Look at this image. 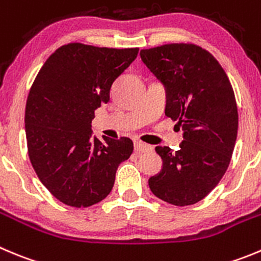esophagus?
<instances>
[{
	"mask_svg": "<svg viewBox=\"0 0 261 261\" xmlns=\"http://www.w3.org/2000/svg\"><path fill=\"white\" fill-rule=\"evenodd\" d=\"M153 150V147L149 144H145L143 142H135V152L142 154V153H149Z\"/></svg>",
	"mask_w": 261,
	"mask_h": 261,
	"instance_id": "34e87169",
	"label": "esophagus"
}]
</instances>
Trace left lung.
Segmentation results:
<instances>
[{
    "label": "left lung",
    "mask_w": 261,
    "mask_h": 261,
    "mask_svg": "<svg viewBox=\"0 0 261 261\" xmlns=\"http://www.w3.org/2000/svg\"><path fill=\"white\" fill-rule=\"evenodd\" d=\"M140 57L166 87L165 114L184 131L179 150L155 147L164 166L149 179V188L167 203L194 204L229 166L238 131L234 91L218 60L193 43L144 48Z\"/></svg>",
    "instance_id": "left-lung-1"
}]
</instances>
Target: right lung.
<instances>
[{"label":"right lung","instance_id":"right-lung-1","mask_svg":"<svg viewBox=\"0 0 261 261\" xmlns=\"http://www.w3.org/2000/svg\"><path fill=\"white\" fill-rule=\"evenodd\" d=\"M138 53L68 43L51 54L32 85L25 106L29 160L47 191L68 206L89 207L106 198L119 164L133 153L128 138H92L91 121Z\"/></svg>","mask_w":261,"mask_h":261}]
</instances>
